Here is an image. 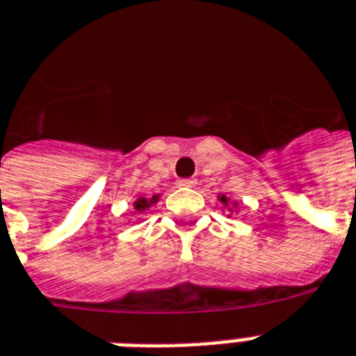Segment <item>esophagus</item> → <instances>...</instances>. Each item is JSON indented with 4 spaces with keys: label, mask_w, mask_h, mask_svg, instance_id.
<instances>
[{
    "label": "esophagus",
    "mask_w": 356,
    "mask_h": 356,
    "mask_svg": "<svg viewBox=\"0 0 356 356\" xmlns=\"http://www.w3.org/2000/svg\"><path fill=\"white\" fill-rule=\"evenodd\" d=\"M178 185H180V187H195L196 181L193 180V178H184V180L178 181Z\"/></svg>",
    "instance_id": "1"
}]
</instances>
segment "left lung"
Returning a JSON list of instances; mask_svg holds the SVG:
<instances>
[{"label": "left lung", "instance_id": "obj_1", "mask_svg": "<svg viewBox=\"0 0 356 356\" xmlns=\"http://www.w3.org/2000/svg\"><path fill=\"white\" fill-rule=\"evenodd\" d=\"M220 202H224V204H227V198H225V196H222V198H220Z\"/></svg>", "mask_w": 356, "mask_h": 356}]
</instances>
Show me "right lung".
<instances>
[{"mask_svg":"<svg viewBox=\"0 0 356 356\" xmlns=\"http://www.w3.org/2000/svg\"><path fill=\"white\" fill-rule=\"evenodd\" d=\"M156 198H158V196H152L151 202H149V200H147V198H140L136 202V204H134V207H136V211H145L147 207H149V204H152V202H156Z\"/></svg>","mask_w":356,"mask_h":356,"instance_id":"right-lung-1","label":"right lung"}]
</instances>
